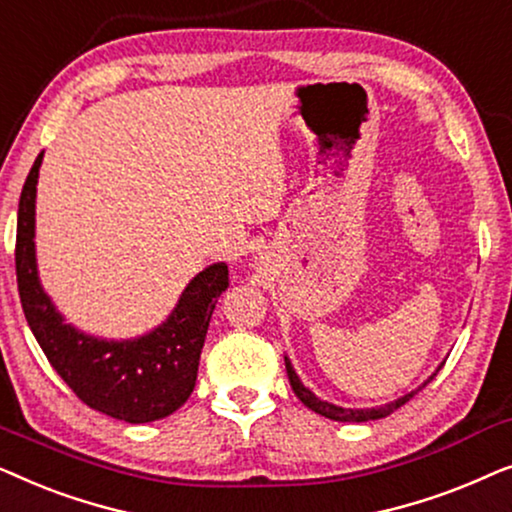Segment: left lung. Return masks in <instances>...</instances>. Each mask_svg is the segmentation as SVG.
Masks as SVG:
<instances>
[{"label": "left lung", "instance_id": "left-lung-1", "mask_svg": "<svg viewBox=\"0 0 512 512\" xmlns=\"http://www.w3.org/2000/svg\"><path fill=\"white\" fill-rule=\"evenodd\" d=\"M284 363H286V373H289V382H291L293 394H296V396L300 398V401H303V403L307 405V408L314 410V412H317V415H321V417L333 419V422H370V419H382V417L391 415V412H394V410L401 408V405L408 403L410 398L415 396L419 389H422V387H419L417 391H410V394H405L403 398H398V401H394V403L382 405V408H370V410H349V408H338V405L321 401V398L314 396L310 389H305V387H303V382L298 380V375H296V370H293L291 361H289V359H284ZM433 377H436V373H433V375L429 377V382L433 380ZM424 384H426V382H424Z\"/></svg>", "mask_w": 512, "mask_h": 512}]
</instances>
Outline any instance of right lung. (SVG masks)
Masks as SVG:
<instances>
[{
  "instance_id": "1",
  "label": "right lung",
  "mask_w": 512,
  "mask_h": 512,
  "mask_svg": "<svg viewBox=\"0 0 512 512\" xmlns=\"http://www.w3.org/2000/svg\"><path fill=\"white\" fill-rule=\"evenodd\" d=\"M44 153L27 174L18 205L16 275L27 324L67 387L88 408L130 424L156 422L188 401L216 300L228 289V265L202 270L170 319L139 340L107 342L62 321L41 289L34 261V198Z\"/></svg>"
}]
</instances>
